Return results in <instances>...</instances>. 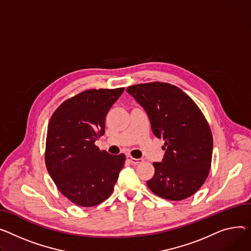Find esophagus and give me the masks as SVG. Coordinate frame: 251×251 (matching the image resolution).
Returning a JSON list of instances; mask_svg holds the SVG:
<instances>
[{"instance_id":"1","label":"esophagus","mask_w":251,"mask_h":251,"mask_svg":"<svg viewBox=\"0 0 251 251\" xmlns=\"http://www.w3.org/2000/svg\"><path fill=\"white\" fill-rule=\"evenodd\" d=\"M127 160L133 164H138V163H141L142 162V159L140 158H134L132 157L131 155H127Z\"/></svg>"}]
</instances>
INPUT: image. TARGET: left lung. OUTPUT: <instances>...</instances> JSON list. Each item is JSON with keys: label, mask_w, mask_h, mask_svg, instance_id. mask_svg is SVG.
<instances>
[{"label": "left lung", "mask_w": 251, "mask_h": 251, "mask_svg": "<svg viewBox=\"0 0 251 251\" xmlns=\"http://www.w3.org/2000/svg\"><path fill=\"white\" fill-rule=\"evenodd\" d=\"M126 91L146 111L153 134L164 140L162 162H153L154 176L147 187L170 201L193 196L208 177L212 162L213 136L204 114L168 82L139 83Z\"/></svg>", "instance_id": "obj_1"}]
</instances>
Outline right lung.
<instances>
[{
  "mask_svg": "<svg viewBox=\"0 0 251 251\" xmlns=\"http://www.w3.org/2000/svg\"><path fill=\"white\" fill-rule=\"evenodd\" d=\"M124 88L83 91L64 101L50 118L46 169L58 191L80 207H94L113 193L126 156L100 150L106 116Z\"/></svg>",
  "mask_w": 251,
  "mask_h": 251,
  "instance_id": "obj_1",
  "label": "right lung"
}]
</instances>
